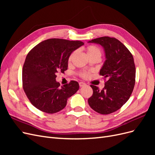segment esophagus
Wrapping results in <instances>:
<instances>
[{"mask_svg":"<svg viewBox=\"0 0 155 155\" xmlns=\"http://www.w3.org/2000/svg\"><path fill=\"white\" fill-rule=\"evenodd\" d=\"M79 87H82L85 86L86 84L85 83H83V82H80V83H79Z\"/></svg>","mask_w":155,"mask_h":155,"instance_id":"34e87169","label":"esophagus"}]
</instances>
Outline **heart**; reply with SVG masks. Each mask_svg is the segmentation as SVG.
Returning <instances> with one entry per match:
<instances>
[{"label":"heart","instance_id":"1","mask_svg":"<svg viewBox=\"0 0 155 155\" xmlns=\"http://www.w3.org/2000/svg\"><path fill=\"white\" fill-rule=\"evenodd\" d=\"M86 52L88 55V57L89 58H92V57H99L100 58L101 55V50L97 47V46L95 45H90L88 46L86 48ZM76 54V51H73V52L71 54V55H70L69 59H68V61L70 62L72 60L75 54ZM83 77H87V73H83Z\"/></svg>","mask_w":155,"mask_h":155}]
</instances>
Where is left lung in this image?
I'll list each match as a JSON object with an SVG mask.
<instances>
[{"mask_svg":"<svg viewBox=\"0 0 155 155\" xmlns=\"http://www.w3.org/2000/svg\"><path fill=\"white\" fill-rule=\"evenodd\" d=\"M88 43L100 45L104 48L105 61L100 74L107 78L101 91L91 85L93 94L88 103L98 113L109 114L120 109L133 92L136 76L134 59L126 46L115 38L101 37Z\"/></svg>","mask_w":155,"mask_h":155,"instance_id":"8db88e82","label":"left lung"}]
</instances>
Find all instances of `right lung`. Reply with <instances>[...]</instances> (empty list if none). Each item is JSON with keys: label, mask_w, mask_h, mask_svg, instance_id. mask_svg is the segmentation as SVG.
Returning a JSON list of instances; mask_svg holds the SVG:
<instances>
[{"label": "right lung", "mask_w": 155, "mask_h": 155, "mask_svg": "<svg viewBox=\"0 0 155 155\" xmlns=\"http://www.w3.org/2000/svg\"><path fill=\"white\" fill-rule=\"evenodd\" d=\"M83 45L79 41L49 39L28 54L22 68V85L28 98L37 109L48 114L61 110L68 98L79 90L77 81L61 87L55 78L56 73L67 70L72 51Z\"/></svg>", "instance_id": "right-lung-1"}]
</instances>
